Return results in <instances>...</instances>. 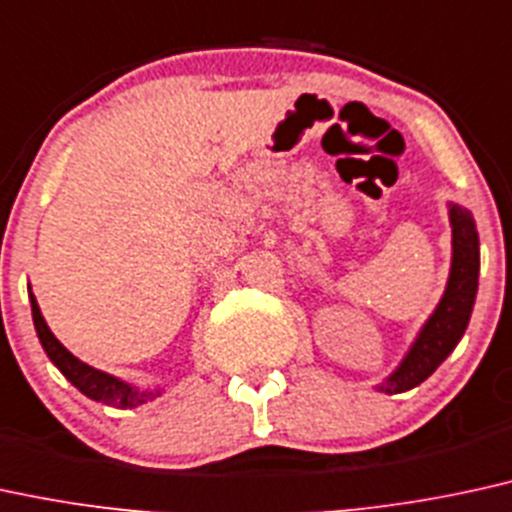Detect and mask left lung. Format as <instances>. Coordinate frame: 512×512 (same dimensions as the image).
I'll use <instances>...</instances> for the list:
<instances>
[{"instance_id":"8db88e82","label":"left lung","mask_w":512,"mask_h":512,"mask_svg":"<svg viewBox=\"0 0 512 512\" xmlns=\"http://www.w3.org/2000/svg\"><path fill=\"white\" fill-rule=\"evenodd\" d=\"M453 229V260L446 291L434 315L427 319L412 343L408 355L377 386L384 393H403L432 377L434 369L453 353L470 322L479 283V236L472 214L460 205H448Z\"/></svg>"}]
</instances>
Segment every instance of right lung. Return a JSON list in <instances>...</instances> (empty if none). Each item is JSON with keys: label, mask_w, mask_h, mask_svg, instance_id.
Instances as JSON below:
<instances>
[{"label": "right lung", "mask_w": 512, "mask_h": 512, "mask_svg": "<svg viewBox=\"0 0 512 512\" xmlns=\"http://www.w3.org/2000/svg\"><path fill=\"white\" fill-rule=\"evenodd\" d=\"M28 295H30V307H33L35 331H38L42 348H45L47 357L57 365L59 372L64 374V377L69 379L80 393H83V396L97 400V403L112 405V408H121V410L138 408V405L147 403V400H155L157 396H162V389L140 391L135 389V386L126 384V381L112 377V374L100 372V369L80 362L78 357L61 346L57 336L49 331L45 317H42L38 307V300H35L33 293H30V288H28Z\"/></svg>", "instance_id": "add662e5"}]
</instances>
